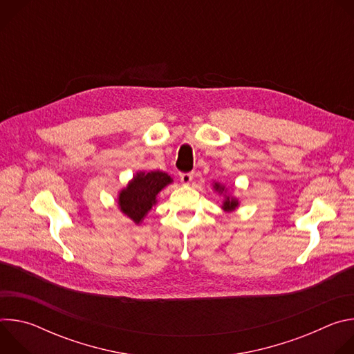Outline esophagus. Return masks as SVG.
<instances>
[{
    "label": "esophagus",
    "instance_id": "34e87169",
    "mask_svg": "<svg viewBox=\"0 0 354 354\" xmlns=\"http://www.w3.org/2000/svg\"><path fill=\"white\" fill-rule=\"evenodd\" d=\"M179 178H180V182H182L183 185H189V183L192 182V179H193V174H192V172H182V174L179 175Z\"/></svg>",
    "mask_w": 354,
    "mask_h": 354
}]
</instances>
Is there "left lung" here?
I'll return each mask as SVG.
<instances>
[{"label": "left lung", "instance_id": "8db88e82", "mask_svg": "<svg viewBox=\"0 0 354 354\" xmlns=\"http://www.w3.org/2000/svg\"><path fill=\"white\" fill-rule=\"evenodd\" d=\"M214 189L216 190H218L220 193H223L224 192V187L220 185V183H216L214 185ZM238 206V200H235V198H231V197H225V200H224V205H223V209L225 210V212H232V210H235V207Z\"/></svg>", "mask_w": 354, "mask_h": 354}]
</instances>
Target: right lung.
Segmentation results:
<instances>
[{"instance_id": "right-lung-1", "label": "right lung", "mask_w": 354, "mask_h": 354, "mask_svg": "<svg viewBox=\"0 0 354 354\" xmlns=\"http://www.w3.org/2000/svg\"><path fill=\"white\" fill-rule=\"evenodd\" d=\"M171 182V176L161 171L137 174L119 194L120 210L136 224H140L156 203L157 194Z\"/></svg>"}]
</instances>
